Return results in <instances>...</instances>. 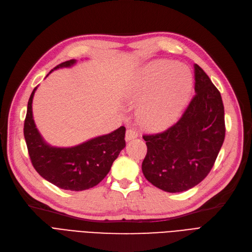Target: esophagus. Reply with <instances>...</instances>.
I'll return each instance as SVG.
<instances>
[{
    "instance_id": "34e87169",
    "label": "esophagus",
    "mask_w": 252,
    "mask_h": 252,
    "mask_svg": "<svg viewBox=\"0 0 252 252\" xmlns=\"http://www.w3.org/2000/svg\"><path fill=\"white\" fill-rule=\"evenodd\" d=\"M138 132L136 129H134V128H128L127 130H126V141H129V140H133V139H135V138H137L138 137Z\"/></svg>"
}]
</instances>
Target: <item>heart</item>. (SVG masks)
<instances>
[{"label":"heart","instance_id":"b5f03b06","mask_svg":"<svg viewBox=\"0 0 252 252\" xmlns=\"http://www.w3.org/2000/svg\"><path fill=\"white\" fill-rule=\"evenodd\" d=\"M189 71L181 64L158 62L150 65L136 80L132 96L142 104L139 115L152 128L165 127L176 119L191 91Z\"/></svg>","mask_w":252,"mask_h":252}]
</instances>
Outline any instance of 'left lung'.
<instances>
[{"mask_svg":"<svg viewBox=\"0 0 252 252\" xmlns=\"http://www.w3.org/2000/svg\"><path fill=\"white\" fill-rule=\"evenodd\" d=\"M193 68L195 94L180 119L161 133L143 136L147 153L142 172L168 192L185 191L204 180L224 141L220 93L200 65Z\"/></svg>","mask_w":252,"mask_h":252,"instance_id":"8db88e82","label":"left lung"}]
</instances>
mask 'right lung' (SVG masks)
I'll use <instances>...</instances> for the list:
<instances>
[{
  "label": "right lung",
  "instance_id": "right-lung-1",
  "mask_svg": "<svg viewBox=\"0 0 252 252\" xmlns=\"http://www.w3.org/2000/svg\"><path fill=\"white\" fill-rule=\"evenodd\" d=\"M75 63V60L63 62L53 70L71 67ZM36 90L37 87L29 99L24 126L32 166L40 176L62 189L80 191L95 187L106 177L119 152L126 147V127L120 126L110 134L74 147L50 146L43 140L32 118V103Z\"/></svg>",
  "mask_w": 252,
  "mask_h": 252
}]
</instances>
